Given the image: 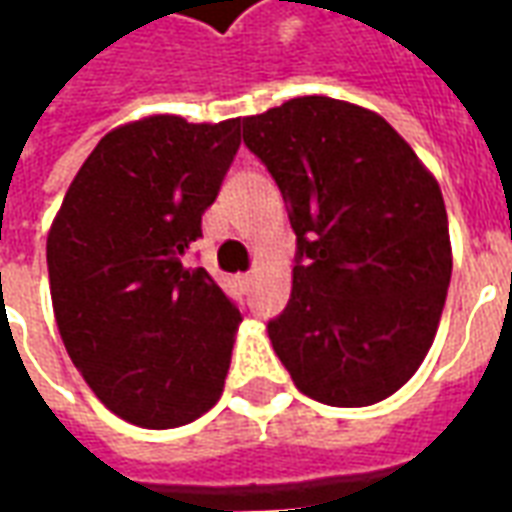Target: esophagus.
<instances>
[{"mask_svg": "<svg viewBox=\"0 0 512 512\" xmlns=\"http://www.w3.org/2000/svg\"><path fill=\"white\" fill-rule=\"evenodd\" d=\"M252 279H255V271H246V274H241V282H244V285H249Z\"/></svg>", "mask_w": 512, "mask_h": 512, "instance_id": "obj_1", "label": "esophagus"}]
</instances>
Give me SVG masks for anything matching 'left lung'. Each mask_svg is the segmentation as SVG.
I'll return each mask as SVG.
<instances>
[{
  "label": "left lung",
  "mask_w": 512,
  "mask_h": 512,
  "mask_svg": "<svg viewBox=\"0 0 512 512\" xmlns=\"http://www.w3.org/2000/svg\"><path fill=\"white\" fill-rule=\"evenodd\" d=\"M244 145L296 233L274 351L312 400L373 406L417 373L439 329L452 274L439 183L384 117L323 95L246 117Z\"/></svg>",
  "instance_id": "left-lung-1"
}]
</instances>
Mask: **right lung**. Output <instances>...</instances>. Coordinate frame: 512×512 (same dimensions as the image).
<instances>
[{"instance_id":"1","label":"right lung","mask_w":512,"mask_h":512,"mask_svg":"<svg viewBox=\"0 0 512 512\" xmlns=\"http://www.w3.org/2000/svg\"><path fill=\"white\" fill-rule=\"evenodd\" d=\"M241 120L156 115L106 134L46 241L51 304L76 370L109 411L178 428L219 400L241 312L183 257L238 153Z\"/></svg>"}]
</instances>
